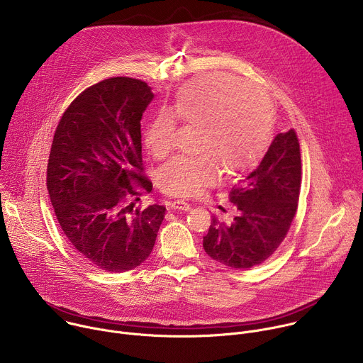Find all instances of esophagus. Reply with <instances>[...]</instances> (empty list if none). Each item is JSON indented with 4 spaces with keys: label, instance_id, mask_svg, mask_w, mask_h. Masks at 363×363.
<instances>
[{
    "label": "esophagus",
    "instance_id": "obj_1",
    "mask_svg": "<svg viewBox=\"0 0 363 363\" xmlns=\"http://www.w3.org/2000/svg\"><path fill=\"white\" fill-rule=\"evenodd\" d=\"M169 208L171 210H179V211H189L191 210V203L182 199H177L174 202L169 203Z\"/></svg>",
    "mask_w": 363,
    "mask_h": 363
}]
</instances>
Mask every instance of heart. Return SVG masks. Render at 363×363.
I'll use <instances>...</instances> for the list:
<instances>
[{
	"mask_svg": "<svg viewBox=\"0 0 363 363\" xmlns=\"http://www.w3.org/2000/svg\"><path fill=\"white\" fill-rule=\"evenodd\" d=\"M177 119L198 126L194 157H177L160 175L161 188L191 196L216 184L221 167L228 174L250 167L267 145L273 112L264 90L221 73L202 74L186 83L168 109L149 122L145 143L153 157L171 153Z\"/></svg>",
	"mask_w": 363,
	"mask_h": 363,
	"instance_id": "obj_1",
	"label": "heart"
}]
</instances>
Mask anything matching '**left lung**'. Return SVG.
<instances>
[{
    "label": "left lung",
    "instance_id": "left-lung-1",
    "mask_svg": "<svg viewBox=\"0 0 363 363\" xmlns=\"http://www.w3.org/2000/svg\"><path fill=\"white\" fill-rule=\"evenodd\" d=\"M301 182V161L293 129L279 133L254 169L241 175L230 191L235 217H213L203 250L231 269L262 264L284 240L294 214Z\"/></svg>",
    "mask_w": 363,
    "mask_h": 363
}]
</instances>
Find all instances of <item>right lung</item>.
<instances>
[{"mask_svg": "<svg viewBox=\"0 0 363 363\" xmlns=\"http://www.w3.org/2000/svg\"><path fill=\"white\" fill-rule=\"evenodd\" d=\"M152 99L138 79L93 84L72 101L51 145L47 188L57 221L83 260L105 272L140 266L165 217L164 205L129 202L138 189L152 191L139 175L140 119Z\"/></svg>", "mask_w": 363, "mask_h": 363, "instance_id": "1", "label": "right lung"}]
</instances>
